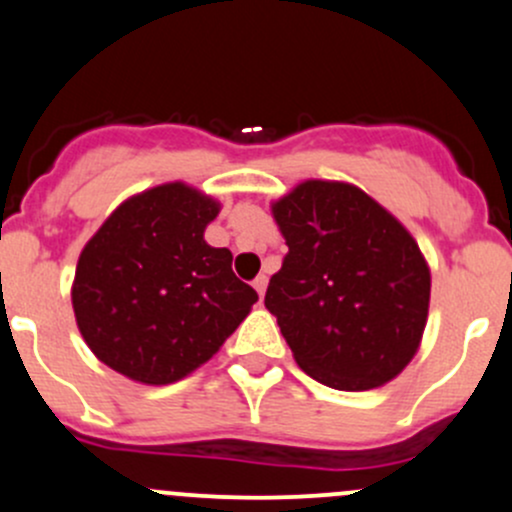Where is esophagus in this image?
<instances>
[{
  "instance_id": "1",
  "label": "esophagus",
  "mask_w": 512,
  "mask_h": 512,
  "mask_svg": "<svg viewBox=\"0 0 512 512\" xmlns=\"http://www.w3.org/2000/svg\"><path fill=\"white\" fill-rule=\"evenodd\" d=\"M252 287L257 289V294H260V299L265 297V292H267V275H260V277H257V280L252 282Z\"/></svg>"
}]
</instances>
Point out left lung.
Listing matches in <instances>:
<instances>
[{"instance_id":"1","label":"left lung","mask_w":512,"mask_h":512,"mask_svg":"<svg viewBox=\"0 0 512 512\" xmlns=\"http://www.w3.org/2000/svg\"><path fill=\"white\" fill-rule=\"evenodd\" d=\"M289 252L265 307L304 374L339 391L389 384L421 347L431 270L384 205L342 180H304L272 203Z\"/></svg>"}]
</instances>
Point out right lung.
Listing matches in <instances>:
<instances>
[{
    "label": "right lung",
    "mask_w": 512,
    "mask_h": 512,
    "mask_svg": "<svg viewBox=\"0 0 512 512\" xmlns=\"http://www.w3.org/2000/svg\"><path fill=\"white\" fill-rule=\"evenodd\" d=\"M220 203L188 183L123 200L84 245L71 304L98 361L148 386L213 359L257 302L232 252L205 242Z\"/></svg>",
    "instance_id": "right-lung-1"
}]
</instances>
